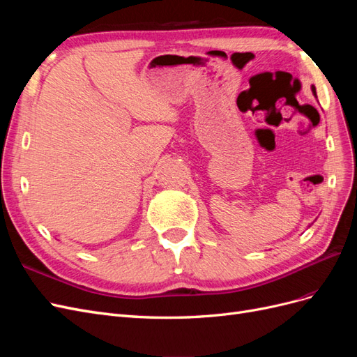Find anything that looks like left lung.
I'll return each instance as SVG.
<instances>
[{"label": "left lung", "instance_id": "8db88e82", "mask_svg": "<svg viewBox=\"0 0 357 357\" xmlns=\"http://www.w3.org/2000/svg\"><path fill=\"white\" fill-rule=\"evenodd\" d=\"M312 93H314V95H316V88H314V86H312Z\"/></svg>", "mask_w": 357, "mask_h": 357}]
</instances>
